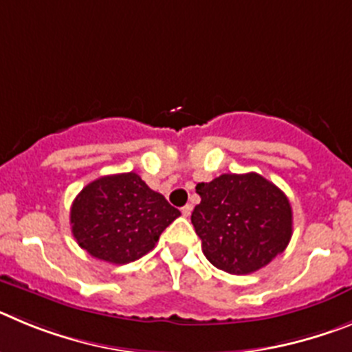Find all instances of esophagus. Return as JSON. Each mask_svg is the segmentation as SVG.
Masks as SVG:
<instances>
[{"label": "esophagus", "instance_id": "1", "mask_svg": "<svg viewBox=\"0 0 352 352\" xmlns=\"http://www.w3.org/2000/svg\"><path fill=\"white\" fill-rule=\"evenodd\" d=\"M190 213H192V206H190V204H186V206L182 208V214H183V217H190Z\"/></svg>", "mask_w": 352, "mask_h": 352}]
</instances>
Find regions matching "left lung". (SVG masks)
I'll use <instances>...</instances> for the list:
<instances>
[{
	"label": "left lung",
	"mask_w": 352,
	"mask_h": 352,
	"mask_svg": "<svg viewBox=\"0 0 352 352\" xmlns=\"http://www.w3.org/2000/svg\"><path fill=\"white\" fill-rule=\"evenodd\" d=\"M192 223L206 259L232 275L264 268L285 250L292 210L278 186L257 173L222 174L199 183Z\"/></svg>",
	"instance_id": "obj_1"
}]
</instances>
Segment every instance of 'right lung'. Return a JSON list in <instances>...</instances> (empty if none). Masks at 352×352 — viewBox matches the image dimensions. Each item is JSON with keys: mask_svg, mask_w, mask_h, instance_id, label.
I'll return each mask as SVG.
<instances>
[{"mask_svg": "<svg viewBox=\"0 0 352 352\" xmlns=\"http://www.w3.org/2000/svg\"><path fill=\"white\" fill-rule=\"evenodd\" d=\"M179 214L139 174L123 173L84 186L72 203L70 226L89 256L126 264L153 250L164 229Z\"/></svg>", "mask_w": 352, "mask_h": 352, "instance_id": "obj_1", "label": "right lung"}]
</instances>
